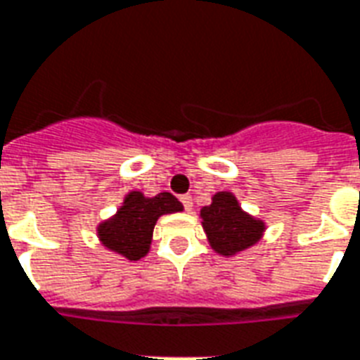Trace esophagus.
I'll use <instances>...</instances> for the list:
<instances>
[{
    "instance_id": "1",
    "label": "esophagus",
    "mask_w": 360,
    "mask_h": 360,
    "mask_svg": "<svg viewBox=\"0 0 360 360\" xmlns=\"http://www.w3.org/2000/svg\"><path fill=\"white\" fill-rule=\"evenodd\" d=\"M180 202H182L186 210H191V207H193V199H191V195H182L180 197Z\"/></svg>"
}]
</instances>
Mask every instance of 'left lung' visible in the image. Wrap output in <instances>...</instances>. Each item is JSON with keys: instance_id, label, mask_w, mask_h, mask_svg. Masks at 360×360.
Listing matches in <instances>:
<instances>
[{"instance_id": "left-lung-1", "label": "left lung", "mask_w": 360, "mask_h": 360, "mask_svg": "<svg viewBox=\"0 0 360 360\" xmlns=\"http://www.w3.org/2000/svg\"><path fill=\"white\" fill-rule=\"evenodd\" d=\"M201 218L210 245L224 256L252 247L264 231V224L245 214L237 199L226 191L212 197V205L201 210Z\"/></svg>"}]
</instances>
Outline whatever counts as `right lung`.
<instances>
[{
  "label": "right lung",
  "mask_w": 360,
  "mask_h": 360,
  "mask_svg": "<svg viewBox=\"0 0 360 360\" xmlns=\"http://www.w3.org/2000/svg\"><path fill=\"white\" fill-rule=\"evenodd\" d=\"M178 210H182V202L167 191L151 199H146L139 191L129 193L117 214L98 228L100 241L129 260H140L150 248L159 216Z\"/></svg>",
  "instance_id": "obj_1"
}]
</instances>
